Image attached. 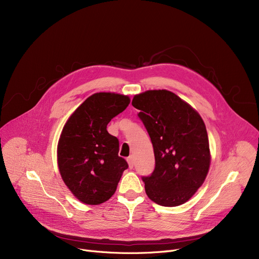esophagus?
I'll return each mask as SVG.
<instances>
[{"label":"esophagus","mask_w":259,"mask_h":259,"mask_svg":"<svg viewBox=\"0 0 259 259\" xmlns=\"http://www.w3.org/2000/svg\"><path fill=\"white\" fill-rule=\"evenodd\" d=\"M127 161H128L129 168H130V169H132V168H133V166H134V158H133V156H129V157L127 158Z\"/></svg>","instance_id":"34e87169"}]
</instances>
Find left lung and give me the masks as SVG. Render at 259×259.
<instances>
[{
  "label": "left lung",
  "mask_w": 259,
  "mask_h": 259,
  "mask_svg": "<svg viewBox=\"0 0 259 259\" xmlns=\"http://www.w3.org/2000/svg\"><path fill=\"white\" fill-rule=\"evenodd\" d=\"M132 106L151 139L155 167L143 176L148 197L157 205L176 207L191 198L210 167L207 129L200 115L168 90L135 95Z\"/></svg>",
  "instance_id": "8db88e82"
}]
</instances>
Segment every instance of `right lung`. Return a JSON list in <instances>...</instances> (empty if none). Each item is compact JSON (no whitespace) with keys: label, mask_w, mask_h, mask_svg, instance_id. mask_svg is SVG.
I'll use <instances>...</instances> for the list:
<instances>
[{"label":"right lung","mask_w":259,"mask_h":259,"mask_svg":"<svg viewBox=\"0 0 259 259\" xmlns=\"http://www.w3.org/2000/svg\"><path fill=\"white\" fill-rule=\"evenodd\" d=\"M127 95L94 93L68 118L58 144V165L72 194L87 205H100L116 190L127 161L118 156V140L107 125L128 107Z\"/></svg>","instance_id":"right-lung-1"}]
</instances>
